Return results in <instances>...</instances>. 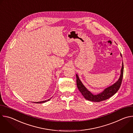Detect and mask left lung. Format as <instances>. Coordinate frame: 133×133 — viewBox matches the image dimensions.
<instances>
[{"label":"left lung","mask_w":133,"mask_h":133,"mask_svg":"<svg viewBox=\"0 0 133 133\" xmlns=\"http://www.w3.org/2000/svg\"><path fill=\"white\" fill-rule=\"evenodd\" d=\"M123 72L124 65L123 62L122 68L121 70V75L118 81L112 85L105 88L102 92L97 95H94L90 91H89L82 83L78 75L76 74V83L78 89L82 93L84 98L87 100L94 102H99L101 101H105L113 96L119 89L123 79Z\"/></svg>","instance_id":"1"}]
</instances>
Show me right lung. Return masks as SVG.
Returning a JSON list of instances; mask_svg holds the SVG:
<instances>
[{"label": "right lung", "instance_id": "obj_1", "mask_svg": "<svg viewBox=\"0 0 133 133\" xmlns=\"http://www.w3.org/2000/svg\"><path fill=\"white\" fill-rule=\"evenodd\" d=\"M51 98L48 99V100H46V101H41V102H34V103H37V104H39V103H45L48 101H49Z\"/></svg>", "mask_w": 133, "mask_h": 133}]
</instances>
